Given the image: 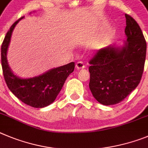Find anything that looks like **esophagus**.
Returning a JSON list of instances; mask_svg holds the SVG:
<instances>
[{"label": "esophagus", "mask_w": 148, "mask_h": 148, "mask_svg": "<svg viewBox=\"0 0 148 148\" xmlns=\"http://www.w3.org/2000/svg\"><path fill=\"white\" fill-rule=\"evenodd\" d=\"M76 68L77 69H82L85 68V65H84L83 62L82 61H79L76 63Z\"/></svg>", "instance_id": "34e87169"}]
</instances>
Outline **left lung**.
<instances>
[{"label":"left lung","mask_w":148,"mask_h":148,"mask_svg":"<svg viewBox=\"0 0 148 148\" xmlns=\"http://www.w3.org/2000/svg\"><path fill=\"white\" fill-rule=\"evenodd\" d=\"M127 40L121 49L109 46L89 60V88L99 103L122 102L138 86L143 74L147 44L136 21L125 14Z\"/></svg>","instance_id":"left-lung-1"}]
</instances>
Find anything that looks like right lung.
I'll list each match as a JSON object with an SVG mask.
<instances>
[{"label": "right lung", "mask_w": 148, "mask_h": 148, "mask_svg": "<svg viewBox=\"0 0 148 148\" xmlns=\"http://www.w3.org/2000/svg\"><path fill=\"white\" fill-rule=\"evenodd\" d=\"M23 17L10 27L1 46V65L3 74L9 89L23 103L40 108L52 103L58 97L67 77L74 70V62L51 69L45 74L30 79H21L12 72L9 67L6 52L14 26Z\"/></svg>", "instance_id": "add662e5"}]
</instances>
